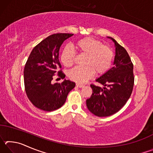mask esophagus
<instances>
[{"mask_svg": "<svg viewBox=\"0 0 153 153\" xmlns=\"http://www.w3.org/2000/svg\"><path fill=\"white\" fill-rule=\"evenodd\" d=\"M76 86L77 87H79V88H83V87H84V85L81 84H78V83H77Z\"/></svg>", "mask_w": 153, "mask_h": 153, "instance_id": "1", "label": "esophagus"}]
</instances>
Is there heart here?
Wrapping results in <instances>:
<instances>
[{
    "instance_id": "obj_1",
    "label": "heart",
    "mask_w": 153,
    "mask_h": 153,
    "mask_svg": "<svg viewBox=\"0 0 153 153\" xmlns=\"http://www.w3.org/2000/svg\"><path fill=\"white\" fill-rule=\"evenodd\" d=\"M76 48L80 55L86 56L84 67H76L69 72L68 76L72 81L85 83L94 76L102 75L110 68L113 59V53L109 46L103 45L100 40L92 37H86L77 40ZM76 54L71 48L63 49L61 55V61L65 66L73 65Z\"/></svg>"
}]
</instances>
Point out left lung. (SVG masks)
I'll list each match as a JSON object with an SVG mask.
<instances>
[{
  "label": "left lung",
  "mask_w": 153,
  "mask_h": 153,
  "mask_svg": "<svg viewBox=\"0 0 153 153\" xmlns=\"http://www.w3.org/2000/svg\"><path fill=\"white\" fill-rule=\"evenodd\" d=\"M115 56L114 66L96 81L103 88L91 84L92 94L86 100L88 110L98 117H108L118 112L130 97L134 84V65L128 52L113 38Z\"/></svg>",
  "instance_id": "8db88e82"
}]
</instances>
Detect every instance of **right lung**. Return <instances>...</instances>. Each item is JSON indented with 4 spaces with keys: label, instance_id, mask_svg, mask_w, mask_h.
<instances>
[{
    "label": "right lung",
    "instance_id": "add662e5",
    "mask_svg": "<svg viewBox=\"0 0 153 153\" xmlns=\"http://www.w3.org/2000/svg\"><path fill=\"white\" fill-rule=\"evenodd\" d=\"M73 33L51 35L36 45L31 52L24 68L25 90L30 102L45 111L58 109L65 102L67 95L76 84L65 79L52 84L55 74L61 79L65 75L61 69L59 52L62 44Z\"/></svg>",
    "mask_w": 153,
    "mask_h": 153
}]
</instances>
